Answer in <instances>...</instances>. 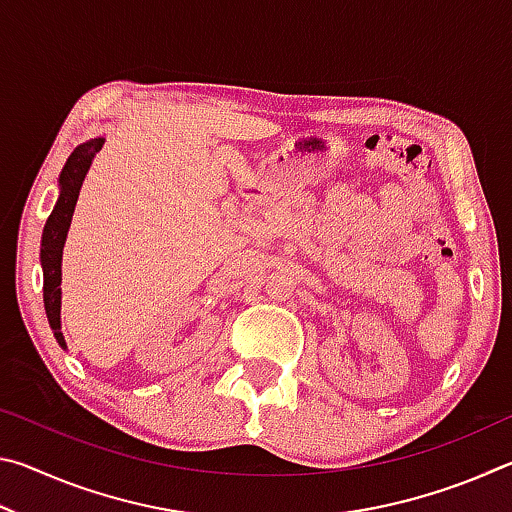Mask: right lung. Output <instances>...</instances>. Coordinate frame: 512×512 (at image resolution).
<instances>
[{
    "mask_svg": "<svg viewBox=\"0 0 512 512\" xmlns=\"http://www.w3.org/2000/svg\"><path fill=\"white\" fill-rule=\"evenodd\" d=\"M103 137L90 140L81 146H76L74 153L67 158V164L60 173V196L54 207V212L49 214L45 223V232H42V273H45V309L49 325L54 329L56 341L65 348V339L60 334V259H63V244L67 237L69 221H72L76 198H79V189L83 185L85 173H88L94 155L101 151Z\"/></svg>",
    "mask_w": 512,
    "mask_h": 512,
    "instance_id": "1",
    "label": "right lung"
}]
</instances>
